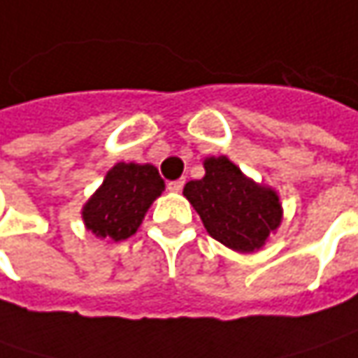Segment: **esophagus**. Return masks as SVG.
<instances>
[{"instance_id": "1", "label": "esophagus", "mask_w": 358, "mask_h": 358, "mask_svg": "<svg viewBox=\"0 0 358 358\" xmlns=\"http://www.w3.org/2000/svg\"><path fill=\"white\" fill-rule=\"evenodd\" d=\"M183 185H185V181H183V179H177V181H169V183H167V189L173 191V193H179V191L183 189Z\"/></svg>"}]
</instances>
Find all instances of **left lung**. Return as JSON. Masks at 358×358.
Returning a JSON list of instances; mask_svg holds the SVG:
<instances>
[{"label": "left lung", "instance_id": "left-lung-1", "mask_svg": "<svg viewBox=\"0 0 358 358\" xmlns=\"http://www.w3.org/2000/svg\"><path fill=\"white\" fill-rule=\"evenodd\" d=\"M203 167L205 177L189 181L183 195L199 213L207 233L233 251H259L281 225L279 195L243 175L225 155L207 157Z\"/></svg>", "mask_w": 358, "mask_h": 358}]
</instances>
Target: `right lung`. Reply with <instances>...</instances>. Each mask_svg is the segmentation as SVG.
Listing matches in <instances>:
<instances>
[{
  "label": "right lung",
  "instance_id": "obj_1",
  "mask_svg": "<svg viewBox=\"0 0 358 358\" xmlns=\"http://www.w3.org/2000/svg\"><path fill=\"white\" fill-rule=\"evenodd\" d=\"M163 189L165 181L153 165L117 163L83 205V223L99 239L125 241L135 235Z\"/></svg>",
  "mask_w": 358,
  "mask_h": 358
}]
</instances>
